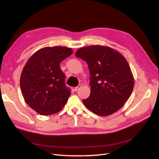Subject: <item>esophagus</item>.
Instances as JSON below:
<instances>
[{"label": "esophagus", "mask_w": 159, "mask_h": 159, "mask_svg": "<svg viewBox=\"0 0 159 159\" xmlns=\"http://www.w3.org/2000/svg\"><path fill=\"white\" fill-rule=\"evenodd\" d=\"M81 87H82V85H81V84H79L78 86L75 87V91H78L81 88Z\"/></svg>", "instance_id": "esophagus-1"}]
</instances>
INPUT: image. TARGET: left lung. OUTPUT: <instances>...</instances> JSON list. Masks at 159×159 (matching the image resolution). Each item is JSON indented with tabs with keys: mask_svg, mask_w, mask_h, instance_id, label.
I'll return each instance as SVG.
<instances>
[{
	"mask_svg": "<svg viewBox=\"0 0 159 159\" xmlns=\"http://www.w3.org/2000/svg\"><path fill=\"white\" fill-rule=\"evenodd\" d=\"M75 55L87 63L91 75V93L83 100L84 105L99 116L118 111L130 97L134 86L126 59L112 48L100 45L82 47Z\"/></svg>",
	"mask_w": 159,
	"mask_h": 159,
	"instance_id": "obj_1",
	"label": "left lung"
}]
</instances>
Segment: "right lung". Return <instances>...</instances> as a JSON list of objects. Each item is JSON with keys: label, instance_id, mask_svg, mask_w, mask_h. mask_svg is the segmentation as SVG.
<instances>
[{"label": "right lung", "instance_id": "obj_1", "mask_svg": "<svg viewBox=\"0 0 159 159\" xmlns=\"http://www.w3.org/2000/svg\"><path fill=\"white\" fill-rule=\"evenodd\" d=\"M72 53L71 48L45 47L30 57L22 70L20 87L27 104L36 112L50 115L62 109L71 95L66 86L60 63Z\"/></svg>", "mask_w": 159, "mask_h": 159}]
</instances>
